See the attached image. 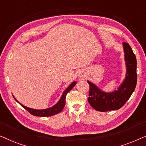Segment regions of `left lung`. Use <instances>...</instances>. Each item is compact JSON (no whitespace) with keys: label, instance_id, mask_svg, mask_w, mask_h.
I'll use <instances>...</instances> for the list:
<instances>
[{"label":"left lung","instance_id":"obj_1","mask_svg":"<svg viewBox=\"0 0 146 146\" xmlns=\"http://www.w3.org/2000/svg\"><path fill=\"white\" fill-rule=\"evenodd\" d=\"M127 72L125 79L117 90L111 93L102 91L96 86L88 81L90 86L88 102L99 111L119 110L128 100L137 84V61L135 54L128 44L123 42Z\"/></svg>","mask_w":146,"mask_h":146}]
</instances>
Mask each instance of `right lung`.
I'll return each mask as SVG.
<instances>
[{
    "mask_svg": "<svg viewBox=\"0 0 146 146\" xmlns=\"http://www.w3.org/2000/svg\"><path fill=\"white\" fill-rule=\"evenodd\" d=\"M76 82H74L72 83L66 89V90L64 92L59 102L56 104H55L52 108H50L45 109V110H35V109L29 108L26 107L25 106L22 105L21 104H20L19 102L15 99V97L14 96L13 97L15 99V100L17 101L18 103H19L21 106H23L24 108H25L26 110L29 111L31 114L35 115V116H40V117L52 116V115L57 114V113H60L66 104V96L67 94L73 88V87L76 85Z\"/></svg>",
    "mask_w": 146,
    "mask_h": 146,
    "instance_id": "1",
    "label": "right lung"
}]
</instances>
